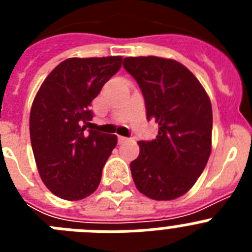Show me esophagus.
Wrapping results in <instances>:
<instances>
[{
    "mask_svg": "<svg viewBox=\"0 0 252 252\" xmlns=\"http://www.w3.org/2000/svg\"><path fill=\"white\" fill-rule=\"evenodd\" d=\"M127 137H125V136H119V142L120 144H122V142H125V141H127Z\"/></svg>",
    "mask_w": 252,
    "mask_h": 252,
    "instance_id": "34e87169",
    "label": "esophagus"
}]
</instances>
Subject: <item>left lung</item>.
I'll list each match as a JSON object with an SVG mask.
<instances>
[{"instance_id":"obj_1","label":"left lung","mask_w":252,"mask_h":252,"mask_svg":"<svg viewBox=\"0 0 252 252\" xmlns=\"http://www.w3.org/2000/svg\"><path fill=\"white\" fill-rule=\"evenodd\" d=\"M124 68L141 90L146 119L159 125L157 139L139 141L131 174L142 194L170 201L186 194L204 170L212 148V106L202 84L175 60L130 57Z\"/></svg>"}]
</instances>
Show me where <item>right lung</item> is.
<instances>
[{
	"mask_svg": "<svg viewBox=\"0 0 252 252\" xmlns=\"http://www.w3.org/2000/svg\"><path fill=\"white\" fill-rule=\"evenodd\" d=\"M121 57L69 58L53 69L32 102L30 139L41 180L51 193L79 201L94 192L117 136L87 131L102 87Z\"/></svg>",
	"mask_w": 252,
	"mask_h": 252,
	"instance_id": "right-lung-1",
	"label": "right lung"
}]
</instances>
